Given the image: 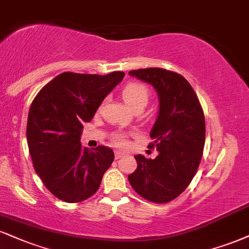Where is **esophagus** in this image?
<instances>
[{
	"label": "esophagus",
	"instance_id": "esophagus-1",
	"mask_svg": "<svg viewBox=\"0 0 249 249\" xmlns=\"http://www.w3.org/2000/svg\"><path fill=\"white\" fill-rule=\"evenodd\" d=\"M115 157H116V159H121V158L124 157V153H123V152L116 151V153H115Z\"/></svg>",
	"mask_w": 249,
	"mask_h": 249
}]
</instances>
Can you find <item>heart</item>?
I'll list each match as a JSON object with an SVG mask.
<instances>
[{
  "instance_id": "obj_1",
  "label": "heart",
  "mask_w": 249,
  "mask_h": 249,
  "mask_svg": "<svg viewBox=\"0 0 249 249\" xmlns=\"http://www.w3.org/2000/svg\"><path fill=\"white\" fill-rule=\"evenodd\" d=\"M122 96L124 98L125 103L132 110L143 109L147 104L149 100V91L147 87L140 82H128L124 86L122 90ZM113 142L117 146H124L127 145V138L126 134L124 133H117L113 137Z\"/></svg>"
}]
</instances>
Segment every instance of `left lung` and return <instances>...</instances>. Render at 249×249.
I'll list each match as a JSON object with an SVG mask.
<instances>
[{
	"label": "left lung",
	"mask_w": 249,
	"mask_h": 249,
	"mask_svg": "<svg viewBox=\"0 0 249 249\" xmlns=\"http://www.w3.org/2000/svg\"><path fill=\"white\" fill-rule=\"evenodd\" d=\"M130 75L157 89L160 109L148 145L159 155H136L138 167L128 182L145 199L163 204L183 193L198 169L205 143L204 112L193 87L176 71L143 68Z\"/></svg>",
	"instance_id": "1"
}]
</instances>
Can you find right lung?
<instances>
[{"instance_id":"add662e5","label":"right lung","mask_w":249,"mask_h":249,"mask_svg":"<svg viewBox=\"0 0 249 249\" xmlns=\"http://www.w3.org/2000/svg\"><path fill=\"white\" fill-rule=\"evenodd\" d=\"M65 71L38 92L30 107L26 139L36 173L56 198L79 203L91 197L111 166L110 147L81 145L83 123L90 122L104 97L124 77Z\"/></svg>"}]
</instances>
